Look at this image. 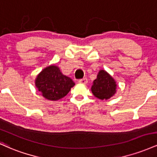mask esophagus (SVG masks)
<instances>
[{"label":"esophagus","instance_id":"obj_1","mask_svg":"<svg viewBox=\"0 0 157 157\" xmlns=\"http://www.w3.org/2000/svg\"><path fill=\"white\" fill-rule=\"evenodd\" d=\"M87 82H88V80L86 78L81 79V80H79V83H81V84H86Z\"/></svg>","mask_w":157,"mask_h":157}]
</instances>
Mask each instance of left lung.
Returning <instances> with one entry per match:
<instances>
[{
  "label": "left lung",
  "instance_id": "1",
  "mask_svg": "<svg viewBox=\"0 0 157 157\" xmlns=\"http://www.w3.org/2000/svg\"><path fill=\"white\" fill-rule=\"evenodd\" d=\"M117 85L114 79L105 70L101 69L93 81L91 90L94 96L101 100H106L114 96Z\"/></svg>",
  "mask_w": 157,
  "mask_h": 157
}]
</instances>
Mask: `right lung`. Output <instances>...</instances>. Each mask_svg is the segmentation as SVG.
Returning <instances> with one entry per match:
<instances>
[{
	"mask_svg": "<svg viewBox=\"0 0 157 157\" xmlns=\"http://www.w3.org/2000/svg\"><path fill=\"white\" fill-rule=\"evenodd\" d=\"M35 86L44 98L57 101L67 95L75 83L70 77L61 72L56 65H50L37 75Z\"/></svg>",
	"mask_w": 157,
	"mask_h": 157,
	"instance_id": "right-lung-1",
	"label": "right lung"
}]
</instances>
